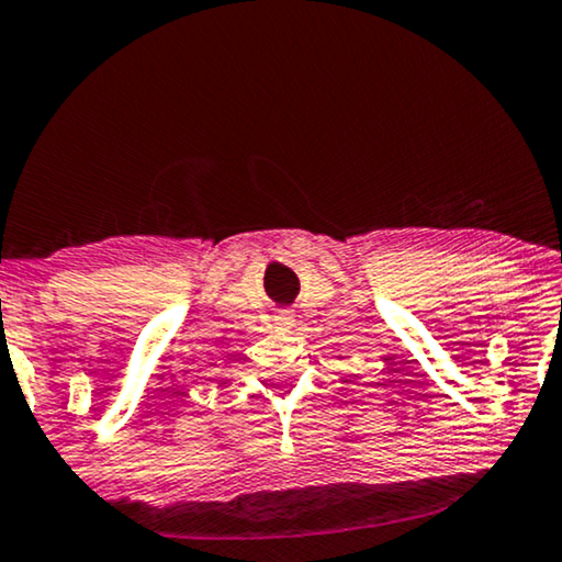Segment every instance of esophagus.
<instances>
[{
	"mask_svg": "<svg viewBox=\"0 0 562 562\" xmlns=\"http://www.w3.org/2000/svg\"><path fill=\"white\" fill-rule=\"evenodd\" d=\"M291 322H294V314L291 312H281L279 317H276V325H281V327H289Z\"/></svg>",
	"mask_w": 562,
	"mask_h": 562,
	"instance_id": "esophagus-1",
	"label": "esophagus"
}]
</instances>
